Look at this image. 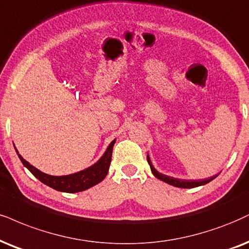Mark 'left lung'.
Wrapping results in <instances>:
<instances>
[{
	"instance_id": "1",
	"label": "left lung",
	"mask_w": 249,
	"mask_h": 249,
	"mask_svg": "<svg viewBox=\"0 0 249 249\" xmlns=\"http://www.w3.org/2000/svg\"><path fill=\"white\" fill-rule=\"evenodd\" d=\"M148 162L150 165V168H151V172L152 174L155 176L157 179L164 181V182L168 183V185H172L174 187H179V188H195V187H198V186H203V185H207V183H209L210 181H213L214 178L216 177H211L209 179H204V180H182V179H177V178H172V177H168V176H165V174H161L159 173V172L156 170L155 167H153L151 160H150V157L148 155Z\"/></svg>"
}]
</instances>
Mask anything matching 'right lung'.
Returning a JSON list of instances; mask_svg holds the SVG:
<instances>
[{"mask_svg":"<svg viewBox=\"0 0 249 249\" xmlns=\"http://www.w3.org/2000/svg\"><path fill=\"white\" fill-rule=\"evenodd\" d=\"M114 143L115 140L110 142L108 148L106 149L105 153H104L99 160H98L96 164L92 165V166L85 168V170L83 171H79L77 173L60 177L50 176V174H46L44 172L39 171L38 168L32 166L29 161H26L25 159L21 157L19 153H18L16 148L15 149H16L18 157H19L21 162H23L24 166H25L36 179L41 181L42 183H45V185H47L48 187H51V188H53L55 190H59V192L78 193L98 185V183L105 179L107 173H108L110 160H112V151Z\"/></svg>","mask_w":249,"mask_h":249,"instance_id":"right-lung-1","label":"right lung"}]
</instances>
